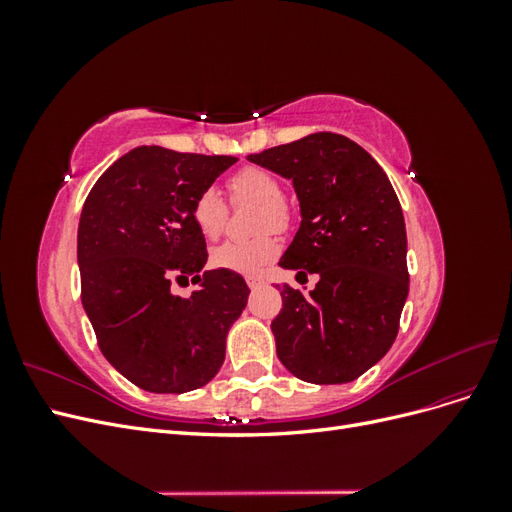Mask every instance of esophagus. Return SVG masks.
<instances>
[{
  "mask_svg": "<svg viewBox=\"0 0 512 512\" xmlns=\"http://www.w3.org/2000/svg\"><path fill=\"white\" fill-rule=\"evenodd\" d=\"M245 282H247V286H250L252 290H256V288H260L262 284H265V280H262V277H258V275H250V277H245Z\"/></svg>",
  "mask_w": 512,
  "mask_h": 512,
  "instance_id": "1",
  "label": "esophagus"
}]
</instances>
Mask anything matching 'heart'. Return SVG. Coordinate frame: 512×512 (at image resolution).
<instances>
[{
	"label": "heart",
	"instance_id": "b5f03b06",
	"mask_svg": "<svg viewBox=\"0 0 512 512\" xmlns=\"http://www.w3.org/2000/svg\"><path fill=\"white\" fill-rule=\"evenodd\" d=\"M228 192L235 200L258 203L256 228L284 230L290 224V209L282 200V185L269 170L245 166L228 179ZM192 218L200 235L207 239L220 237L226 222V207L218 190L207 188L192 203ZM277 256V239L262 232L252 239H230L211 252L213 267L235 273H258Z\"/></svg>",
	"mask_w": 512,
	"mask_h": 512
}]
</instances>
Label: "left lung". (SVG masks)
<instances>
[{
    "instance_id": "left-lung-1",
    "label": "left lung",
    "mask_w": 512,
    "mask_h": 512,
    "mask_svg": "<svg viewBox=\"0 0 512 512\" xmlns=\"http://www.w3.org/2000/svg\"><path fill=\"white\" fill-rule=\"evenodd\" d=\"M247 160L290 179L299 198L301 226L280 267L320 275L309 294L284 284L271 322L277 356L305 382H352L389 352L408 299L406 222L393 185L361 145L333 132Z\"/></svg>"
}]
</instances>
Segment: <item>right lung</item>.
Here are the masks:
<instances>
[{"label":"right lung","mask_w":512,"mask_h":512,"mask_svg":"<svg viewBox=\"0 0 512 512\" xmlns=\"http://www.w3.org/2000/svg\"><path fill=\"white\" fill-rule=\"evenodd\" d=\"M235 162L143 145L85 200L76 241L83 307L106 361L143 391L200 389L224 363L250 288L235 271H203L207 243L192 203ZM188 279L199 288L177 298L169 284Z\"/></svg>","instance_id":"right-lung-1"}]
</instances>
